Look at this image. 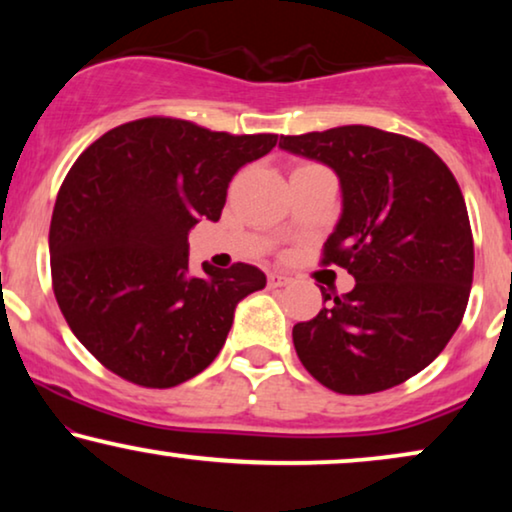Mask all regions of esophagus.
<instances>
[{"mask_svg":"<svg viewBox=\"0 0 512 512\" xmlns=\"http://www.w3.org/2000/svg\"><path fill=\"white\" fill-rule=\"evenodd\" d=\"M289 282H291V277L282 275V272H270V275H268L270 289H279V286H286Z\"/></svg>","mask_w":512,"mask_h":512,"instance_id":"obj_1","label":"esophagus"}]
</instances>
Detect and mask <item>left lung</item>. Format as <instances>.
I'll return each mask as SVG.
<instances>
[{
    "mask_svg": "<svg viewBox=\"0 0 512 512\" xmlns=\"http://www.w3.org/2000/svg\"><path fill=\"white\" fill-rule=\"evenodd\" d=\"M340 179L342 212L324 261L356 279L293 345L314 380L361 396L396 387L443 352L473 282V235L457 179L429 146L370 125L279 139Z\"/></svg>",
    "mask_w": 512,
    "mask_h": 512,
    "instance_id": "obj_1",
    "label": "left lung"
}]
</instances>
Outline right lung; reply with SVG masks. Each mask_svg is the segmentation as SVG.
<instances>
[{
    "label": "right lung",
    "mask_w": 512,
    "mask_h": 512,
    "mask_svg": "<svg viewBox=\"0 0 512 512\" xmlns=\"http://www.w3.org/2000/svg\"><path fill=\"white\" fill-rule=\"evenodd\" d=\"M277 135H228L139 118L76 158L53 207V291L83 347L123 380L170 389L221 352L235 307L261 291L254 265L188 272V233L219 221L230 179Z\"/></svg>",
    "instance_id": "1"
}]
</instances>
